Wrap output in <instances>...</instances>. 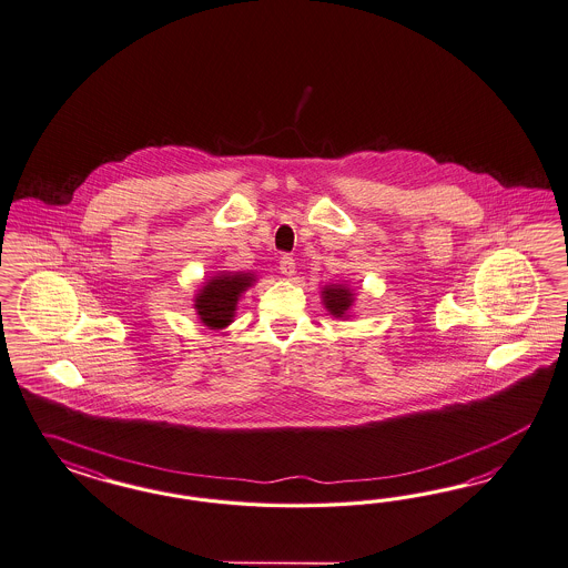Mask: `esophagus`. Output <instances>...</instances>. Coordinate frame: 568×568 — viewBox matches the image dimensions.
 <instances>
[{
  "label": "esophagus",
  "instance_id": "34e87169",
  "mask_svg": "<svg viewBox=\"0 0 568 568\" xmlns=\"http://www.w3.org/2000/svg\"><path fill=\"white\" fill-rule=\"evenodd\" d=\"M278 271L285 276L295 275V260L292 256H283L278 262Z\"/></svg>",
  "mask_w": 568,
  "mask_h": 568
}]
</instances>
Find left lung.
Masks as SVG:
<instances>
[{
    "mask_svg": "<svg viewBox=\"0 0 568 568\" xmlns=\"http://www.w3.org/2000/svg\"><path fill=\"white\" fill-rule=\"evenodd\" d=\"M323 304L333 316L345 318L349 316V308L354 306V293L347 285H325Z\"/></svg>",
    "mask_w": 568,
    "mask_h": 568,
    "instance_id": "1",
    "label": "left lung"
}]
</instances>
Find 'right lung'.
<instances>
[{"mask_svg":"<svg viewBox=\"0 0 568 568\" xmlns=\"http://www.w3.org/2000/svg\"><path fill=\"white\" fill-rule=\"evenodd\" d=\"M254 281L256 276L252 273H219L210 276L193 300L200 321L210 328L231 325L241 293L252 287Z\"/></svg>","mask_w":568,"mask_h":568,"instance_id":"add662e5","label":"right lung"}]
</instances>
